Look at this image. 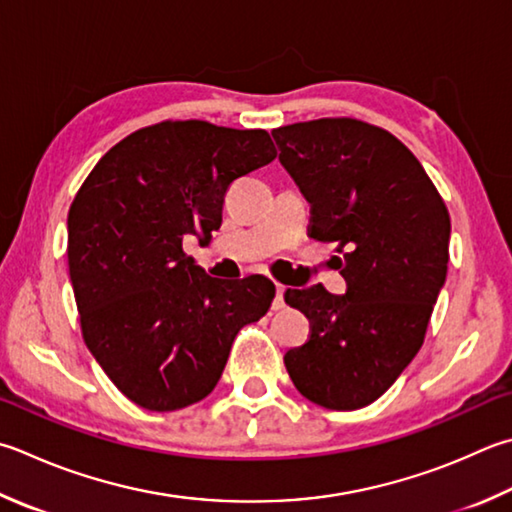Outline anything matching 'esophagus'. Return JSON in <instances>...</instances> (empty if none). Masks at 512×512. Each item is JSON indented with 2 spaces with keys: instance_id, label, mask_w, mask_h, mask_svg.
Here are the masks:
<instances>
[{
  "instance_id": "1",
  "label": "esophagus",
  "mask_w": 512,
  "mask_h": 512,
  "mask_svg": "<svg viewBox=\"0 0 512 512\" xmlns=\"http://www.w3.org/2000/svg\"><path fill=\"white\" fill-rule=\"evenodd\" d=\"M283 294H285V285L276 283V298H274V303H272V310H283V307H285Z\"/></svg>"
}]
</instances>
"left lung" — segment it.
<instances>
[{
  "mask_svg": "<svg viewBox=\"0 0 512 512\" xmlns=\"http://www.w3.org/2000/svg\"><path fill=\"white\" fill-rule=\"evenodd\" d=\"M281 165L312 205L307 234L334 243L345 296L287 289L310 336L285 354L296 390L327 410L370 406L421 350L448 274L450 214L390 131L356 118L278 127Z\"/></svg>",
  "mask_w": 512,
  "mask_h": 512,
  "instance_id": "obj_1",
  "label": "left lung"
}]
</instances>
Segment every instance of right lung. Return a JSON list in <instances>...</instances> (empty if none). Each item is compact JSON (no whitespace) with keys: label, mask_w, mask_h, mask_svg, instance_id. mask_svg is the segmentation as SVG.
Masks as SVG:
<instances>
[{"label":"right lung","mask_w":512,"mask_h":512,"mask_svg":"<svg viewBox=\"0 0 512 512\" xmlns=\"http://www.w3.org/2000/svg\"><path fill=\"white\" fill-rule=\"evenodd\" d=\"M274 158L265 129L165 120L106 151L75 194L66 256L84 343L140 408L205 399L236 334L272 305L269 278L220 283L182 238L209 240L231 182Z\"/></svg>","instance_id":"add662e5"}]
</instances>
